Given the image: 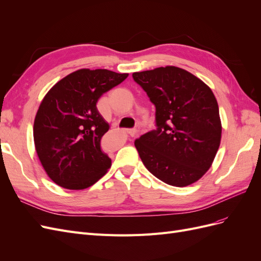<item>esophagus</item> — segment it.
<instances>
[{
  "instance_id": "obj_1",
  "label": "esophagus",
  "mask_w": 261,
  "mask_h": 261,
  "mask_svg": "<svg viewBox=\"0 0 261 261\" xmlns=\"http://www.w3.org/2000/svg\"><path fill=\"white\" fill-rule=\"evenodd\" d=\"M126 133H127L130 137H136L137 134H138L136 129H127V130H126Z\"/></svg>"
}]
</instances>
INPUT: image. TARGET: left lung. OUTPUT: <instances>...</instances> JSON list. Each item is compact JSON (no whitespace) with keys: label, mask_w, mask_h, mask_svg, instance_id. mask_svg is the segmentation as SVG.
Instances as JSON below:
<instances>
[{"label":"left lung","mask_w":261,"mask_h":261,"mask_svg":"<svg viewBox=\"0 0 261 261\" xmlns=\"http://www.w3.org/2000/svg\"><path fill=\"white\" fill-rule=\"evenodd\" d=\"M155 106L156 130L135 140L150 173L169 185L185 187L210 169L221 143L217 99L208 85L176 66L133 73Z\"/></svg>","instance_id":"1"}]
</instances>
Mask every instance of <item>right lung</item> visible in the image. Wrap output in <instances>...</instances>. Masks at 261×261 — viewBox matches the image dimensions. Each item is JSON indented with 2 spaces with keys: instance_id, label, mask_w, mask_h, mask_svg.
I'll list each match as a JSON object with an SVG mask.
<instances>
[{
  "instance_id": "1",
  "label": "right lung",
  "mask_w": 261,
  "mask_h": 261,
  "mask_svg": "<svg viewBox=\"0 0 261 261\" xmlns=\"http://www.w3.org/2000/svg\"><path fill=\"white\" fill-rule=\"evenodd\" d=\"M127 76L82 68L46 92L35 117L34 141L42 168L55 184L80 191L111 168V159L100 147L110 125L99 113L97 102Z\"/></svg>"
}]
</instances>
